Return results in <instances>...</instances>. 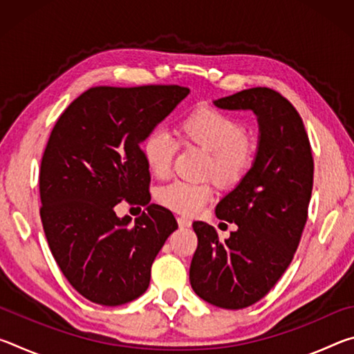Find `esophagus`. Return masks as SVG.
Wrapping results in <instances>:
<instances>
[{"instance_id": "esophagus-1", "label": "esophagus", "mask_w": 354, "mask_h": 354, "mask_svg": "<svg viewBox=\"0 0 354 354\" xmlns=\"http://www.w3.org/2000/svg\"><path fill=\"white\" fill-rule=\"evenodd\" d=\"M178 225L179 227H190L192 221L187 217H178Z\"/></svg>"}]
</instances>
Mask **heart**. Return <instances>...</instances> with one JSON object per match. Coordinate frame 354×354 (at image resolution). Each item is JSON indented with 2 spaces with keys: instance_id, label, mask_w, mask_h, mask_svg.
<instances>
[{
  "instance_id": "1",
  "label": "heart",
  "mask_w": 354,
  "mask_h": 354,
  "mask_svg": "<svg viewBox=\"0 0 354 354\" xmlns=\"http://www.w3.org/2000/svg\"><path fill=\"white\" fill-rule=\"evenodd\" d=\"M245 134L247 128L241 120L207 106L192 111L181 123L183 140L209 153L207 175L225 187L241 183L254 165L257 145ZM178 147L179 142L164 128H156L145 137L143 159L154 176L169 175ZM158 198L171 211L195 215L214 198V187L207 183L173 181L159 190Z\"/></svg>"
}]
</instances>
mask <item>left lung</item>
Returning a JSON list of instances; mask_svg holds the SVG:
<instances>
[{
    "instance_id": "8db88e82",
    "label": "left lung",
    "mask_w": 354,
    "mask_h": 354,
    "mask_svg": "<svg viewBox=\"0 0 354 354\" xmlns=\"http://www.w3.org/2000/svg\"><path fill=\"white\" fill-rule=\"evenodd\" d=\"M214 104L254 113L257 156L248 175L215 207L217 217L237 230L220 242L214 226L194 221L198 247L189 278L205 301L243 309L266 297L293 259L308 220L314 159L301 117L272 88H247Z\"/></svg>"
}]
</instances>
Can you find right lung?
I'll return each mask as SVG.
<instances>
[{"instance_id":"add662e5","label":"right lung","mask_w":354,"mask_h":354,"mask_svg":"<svg viewBox=\"0 0 354 354\" xmlns=\"http://www.w3.org/2000/svg\"><path fill=\"white\" fill-rule=\"evenodd\" d=\"M190 91L181 86L92 87L59 117L40 165V217L68 283L88 301L122 306L145 293L156 256L178 223L149 205L142 142ZM147 205L132 223L113 209Z\"/></svg>"}]
</instances>
